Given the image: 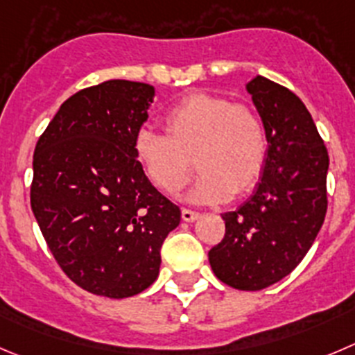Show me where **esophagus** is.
<instances>
[{
	"mask_svg": "<svg viewBox=\"0 0 355 355\" xmlns=\"http://www.w3.org/2000/svg\"><path fill=\"white\" fill-rule=\"evenodd\" d=\"M198 212H195V211H190V209H183V211H181V218H183V221H187V223H191V221H195V219H198Z\"/></svg>",
	"mask_w": 355,
	"mask_h": 355,
	"instance_id": "obj_1",
	"label": "esophagus"
}]
</instances>
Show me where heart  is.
<instances>
[{
	"label": "heart",
	"mask_w": 355,
	"mask_h": 355,
	"mask_svg": "<svg viewBox=\"0 0 355 355\" xmlns=\"http://www.w3.org/2000/svg\"><path fill=\"white\" fill-rule=\"evenodd\" d=\"M165 132L144 127L134 139L137 164L164 193H178L188 183L190 157L200 172L188 198L198 204L248 193L261 178L268 148L265 125L245 104L191 94L165 114Z\"/></svg>",
	"instance_id": "heart-1"
}]
</instances>
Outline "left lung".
<instances>
[{
	"instance_id": "8db88e82",
	"label": "left lung",
	"mask_w": 355,
	"mask_h": 355,
	"mask_svg": "<svg viewBox=\"0 0 355 355\" xmlns=\"http://www.w3.org/2000/svg\"><path fill=\"white\" fill-rule=\"evenodd\" d=\"M266 132V164L254 193L223 214L225 237L209 251L219 281L241 291L275 284L312 248L327 209L329 157L305 104L256 76L245 85Z\"/></svg>"
}]
</instances>
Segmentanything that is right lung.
I'll return each instance as SVG.
<instances>
[{
    "instance_id": "1",
    "label": "right lung",
    "mask_w": 355,
    "mask_h": 355,
    "mask_svg": "<svg viewBox=\"0 0 355 355\" xmlns=\"http://www.w3.org/2000/svg\"><path fill=\"white\" fill-rule=\"evenodd\" d=\"M153 97L155 87L129 80L80 90L36 144L31 209L62 272L92 295L120 300L150 288L181 221L134 155Z\"/></svg>"
}]
</instances>
